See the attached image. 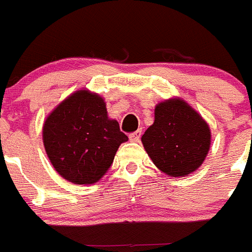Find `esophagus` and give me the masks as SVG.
Here are the masks:
<instances>
[{"mask_svg": "<svg viewBox=\"0 0 252 252\" xmlns=\"http://www.w3.org/2000/svg\"><path fill=\"white\" fill-rule=\"evenodd\" d=\"M140 135H142V129H138L137 131L129 134V140H130V142H139Z\"/></svg>", "mask_w": 252, "mask_h": 252, "instance_id": "34e87169", "label": "esophagus"}]
</instances>
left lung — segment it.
<instances>
[{"label": "left lung", "instance_id": "obj_1", "mask_svg": "<svg viewBox=\"0 0 252 252\" xmlns=\"http://www.w3.org/2000/svg\"><path fill=\"white\" fill-rule=\"evenodd\" d=\"M206 122L182 99H170L155 107V121L143 134L142 142L153 163L170 176L196 170L210 148Z\"/></svg>", "mask_w": 252, "mask_h": 252}]
</instances>
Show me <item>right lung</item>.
Returning <instances> with one entry per match:
<instances>
[{
    "label": "right lung",
    "mask_w": 252,
    "mask_h": 252,
    "mask_svg": "<svg viewBox=\"0 0 252 252\" xmlns=\"http://www.w3.org/2000/svg\"><path fill=\"white\" fill-rule=\"evenodd\" d=\"M128 137L108 118L103 98L73 93L47 117L43 144L52 165L74 184H93L110 168L119 145Z\"/></svg>",
    "instance_id": "obj_1"
}]
</instances>
